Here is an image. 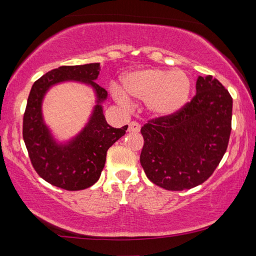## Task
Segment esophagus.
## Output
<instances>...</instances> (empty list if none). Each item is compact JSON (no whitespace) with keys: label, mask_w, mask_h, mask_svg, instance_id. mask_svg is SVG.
<instances>
[{"label":"esophagus","mask_w":256,"mask_h":256,"mask_svg":"<svg viewBox=\"0 0 256 256\" xmlns=\"http://www.w3.org/2000/svg\"><path fill=\"white\" fill-rule=\"evenodd\" d=\"M140 128H141L140 124L136 123V122H131V123L128 124V132H132V133H138V132H140Z\"/></svg>","instance_id":"34e87169"}]
</instances>
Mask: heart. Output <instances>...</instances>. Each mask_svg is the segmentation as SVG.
Masks as SVG:
<instances>
[{"instance_id": "heart-1", "label": "heart", "mask_w": 256, "mask_h": 256, "mask_svg": "<svg viewBox=\"0 0 256 256\" xmlns=\"http://www.w3.org/2000/svg\"><path fill=\"white\" fill-rule=\"evenodd\" d=\"M128 96L146 102L148 110L159 118L178 112L188 104L192 92V81L184 71L146 68L130 73L123 79ZM116 100L128 105L130 99L118 86H112Z\"/></svg>"}]
</instances>
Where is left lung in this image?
I'll list each match as a JSON object with an SVG mask.
<instances>
[{"instance_id": "obj_1", "label": "left lung", "mask_w": 256, "mask_h": 256, "mask_svg": "<svg viewBox=\"0 0 256 256\" xmlns=\"http://www.w3.org/2000/svg\"><path fill=\"white\" fill-rule=\"evenodd\" d=\"M232 98L212 76H198L196 94L177 114L148 120L140 162L154 184L183 190L214 174L232 131Z\"/></svg>"}]
</instances>
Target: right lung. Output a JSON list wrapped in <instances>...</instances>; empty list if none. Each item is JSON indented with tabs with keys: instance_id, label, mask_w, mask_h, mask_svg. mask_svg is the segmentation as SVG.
I'll use <instances>...</instances> for the list:
<instances>
[{
	"instance_id": "1",
	"label": "right lung",
	"mask_w": 256,
	"mask_h": 256,
	"mask_svg": "<svg viewBox=\"0 0 256 256\" xmlns=\"http://www.w3.org/2000/svg\"><path fill=\"white\" fill-rule=\"evenodd\" d=\"M99 71V63L60 66L40 78L30 90L24 114V141L34 170L56 188L80 190L96 183L105 166L107 150L128 130V125L115 128L106 122L102 102L107 98V92L94 82ZM71 80L92 85L98 105L85 128L70 142L58 145L42 120L41 102L52 85Z\"/></svg>"
}]
</instances>
